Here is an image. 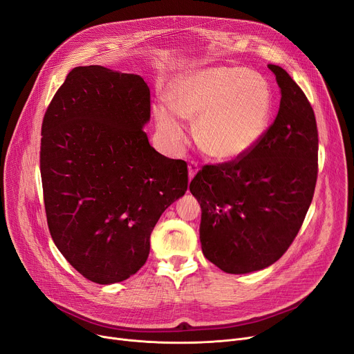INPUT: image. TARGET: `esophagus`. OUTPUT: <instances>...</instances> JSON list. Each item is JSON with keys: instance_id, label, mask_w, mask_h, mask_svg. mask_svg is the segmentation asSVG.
Segmentation results:
<instances>
[{"instance_id": "1", "label": "esophagus", "mask_w": 354, "mask_h": 354, "mask_svg": "<svg viewBox=\"0 0 354 354\" xmlns=\"http://www.w3.org/2000/svg\"><path fill=\"white\" fill-rule=\"evenodd\" d=\"M188 169H189V179H192V178L196 175V172L199 171V165H198V162L191 160V162L188 163Z\"/></svg>"}]
</instances>
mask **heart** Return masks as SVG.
I'll return each instance as SVG.
<instances>
[{
  "label": "heart",
  "mask_w": 354,
  "mask_h": 354,
  "mask_svg": "<svg viewBox=\"0 0 354 354\" xmlns=\"http://www.w3.org/2000/svg\"><path fill=\"white\" fill-rule=\"evenodd\" d=\"M167 103L155 106L158 126L172 146L188 138L182 118L196 120V139L209 156L234 160L248 153L266 135L271 91L257 73L238 67L195 70L175 79Z\"/></svg>",
  "instance_id": "b5f03b06"
}]
</instances>
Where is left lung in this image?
I'll list each match as a JSON object with an SVG mask.
<instances>
[{"mask_svg": "<svg viewBox=\"0 0 354 354\" xmlns=\"http://www.w3.org/2000/svg\"><path fill=\"white\" fill-rule=\"evenodd\" d=\"M268 67L281 102L263 139L244 156L205 165L189 185L202 209V252L228 274L263 270L284 255L303 225L317 182L314 110L284 68Z\"/></svg>", "mask_w": 354, "mask_h": 354, "instance_id": "1", "label": "left lung"}]
</instances>
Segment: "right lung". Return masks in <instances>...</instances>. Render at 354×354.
I'll return each instance as SVG.
<instances>
[{
	"instance_id": "add662e5",
	"label": "right lung",
	"mask_w": 354,
	"mask_h": 354,
	"mask_svg": "<svg viewBox=\"0 0 354 354\" xmlns=\"http://www.w3.org/2000/svg\"><path fill=\"white\" fill-rule=\"evenodd\" d=\"M151 90L138 74L74 67L41 124L40 172L55 247L87 280L120 283L151 251L163 211L188 189V165L149 145Z\"/></svg>"
}]
</instances>
